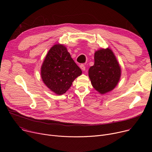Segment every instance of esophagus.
<instances>
[{
  "label": "esophagus",
  "instance_id": "esophagus-1",
  "mask_svg": "<svg viewBox=\"0 0 152 152\" xmlns=\"http://www.w3.org/2000/svg\"><path fill=\"white\" fill-rule=\"evenodd\" d=\"M80 68L81 69V70H82L83 71H85V65L84 64H81V65H80Z\"/></svg>",
  "mask_w": 152,
  "mask_h": 152
}]
</instances>
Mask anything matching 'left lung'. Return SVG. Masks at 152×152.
<instances>
[{
	"label": "left lung",
	"instance_id": "left-lung-1",
	"mask_svg": "<svg viewBox=\"0 0 152 152\" xmlns=\"http://www.w3.org/2000/svg\"><path fill=\"white\" fill-rule=\"evenodd\" d=\"M93 87L100 93L113 90L117 85L121 69L111 49H100L94 53V64L88 71Z\"/></svg>",
	"mask_w": 152,
	"mask_h": 152
}]
</instances>
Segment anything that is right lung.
Here are the masks:
<instances>
[{"label":"right lung","mask_w":152,"mask_h":152,"mask_svg":"<svg viewBox=\"0 0 152 152\" xmlns=\"http://www.w3.org/2000/svg\"><path fill=\"white\" fill-rule=\"evenodd\" d=\"M82 74L80 69L63 45H54L42 63L41 75L42 81L58 95L66 93L72 82Z\"/></svg>","instance_id":"1"}]
</instances>
